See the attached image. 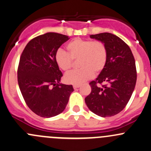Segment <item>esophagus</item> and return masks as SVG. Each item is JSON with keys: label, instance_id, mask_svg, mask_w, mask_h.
I'll use <instances>...</instances> for the list:
<instances>
[{"label": "esophagus", "instance_id": "obj_1", "mask_svg": "<svg viewBox=\"0 0 151 151\" xmlns=\"http://www.w3.org/2000/svg\"><path fill=\"white\" fill-rule=\"evenodd\" d=\"M80 87V85L79 84H74L73 85V88L74 89H77L78 88Z\"/></svg>", "mask_w": 151, "mask_h": 151}]
</instances>
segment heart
<instances>
[{
	"label": "heart",
	"instance_id": "heart-1",
	"mask_svg": "<svg viewBox=\"0 0 151 151\" xmlns=\"http://www.w3.org/2000/svg\"><path fill=\"white\" fill-rule=\"evenodd\" d=\"M68 53L59 49L55 54V61L62 70L68 72L73 66V60H78L79 70L72 71L65 76L67 83L81 84L95 74L104 70L108 60V50L100 40L75 38L66 45Z\"/></svg>",
	"mask_w": 151,
	"mask_h": 151
}]
</instances>
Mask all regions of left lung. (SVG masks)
<instances>
[{"instance_id":"1","label":"left lung","mask_w":151,"mask_h":151,"mask_svg":"<svg viewBox=\"0 0 151 151\" xmlns=\"http://www.w3.org/2000/svg\"><path fill=\"white\" fill-rule=\"evenodd\" d=\"M108 50L106 68L90 83L91 92L85 98L88 108L101 117H111L123 111L134 91L137 80L135 58L122 39L110 33L91 35Z\"/></svg>"}]
</instances>
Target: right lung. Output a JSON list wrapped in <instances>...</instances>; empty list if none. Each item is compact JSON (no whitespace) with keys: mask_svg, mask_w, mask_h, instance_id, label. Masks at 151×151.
Returning <instances> with one entry per match:
<instances>
[{"mask_svg":"<svg viewBox=\"0 0 151 151\" xmlns=\"http://www.w3.org/2000/svg\"><path fill=\"white\" fill-rule=\"evenodd\" d=\"M68 36L57 33L38 35L28 42L18 67V83L28 108L35 114L50 118L61 113L73 91L72 85L60 83L63 73L55 54Z\"/></svg>","mask_w":151,"mask_h":151,"instance_id":"1","label":"right lung"}]
</instances>
